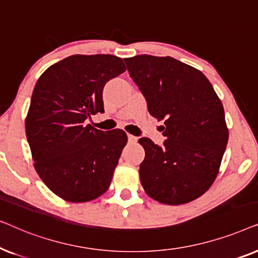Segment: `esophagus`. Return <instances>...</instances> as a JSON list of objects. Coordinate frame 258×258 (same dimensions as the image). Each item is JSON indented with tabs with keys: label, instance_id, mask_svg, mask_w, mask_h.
I'll return each mask as SVG.
<instances>
[{
	"label": "esophagus",
	"instance_id": "1",
	"mask_svg": "<svg viewBox=\"0 0 258 258\" xmlns=\"http://www.w3.org/2000/svg\"><path fill=\"white\" fill-rule=\"evenodd\" d=\"M128 140L130 143H135L137 142V137L134 136V135H130V134H128Z\"/></svg>",
	"mask_w": 258,
	"mask_h": 258
}]
</instances>
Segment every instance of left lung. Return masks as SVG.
Here are the masks:
<instances>
[{
  "label": "left lung",
  "mask_w": 258,
  "mask_h": 258,
  "mask_svg": "<svg viewBox=\"0 0 258 258\" xmlns=\"http://www.w3.org/2000/svg\"><path fill=\"white\" fill-rule=\"evenodd\" d=\"M124 62L149 114L164 119L163 146L139 140L146 151L141 184L161 203L191 202L214 183L227 148L222 102L204 74L170 56L139 55Z\"/></svg>",
  "instance_id": "1"
}]
</instances>
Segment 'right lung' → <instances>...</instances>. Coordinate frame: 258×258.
<instances>
[{"label":"right lung","mask_w":258,"mask_h":258,"mask_svg":"<svg viewBox=\"0 0 258 258\" xmlns=\"http://www.w3.org/2000/svg\"><path fill=\"white\" fill-rule=\"evenodd\" d=\"M125 72L114 55H73L45 70L31 95L26 134L34 167L52 192L87 202L107 191L126 134L87 124L104 112L103 88Z\"/></svg>","instance_id":"obj_1"}]
</instances>
